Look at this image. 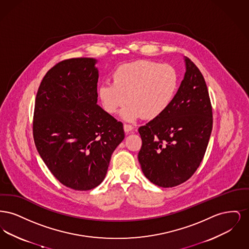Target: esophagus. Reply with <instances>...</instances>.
<instances>
[{
    "label": "esophagus",
    "instance_id": "obj_1",
    "mask_svg": "<svg viewBox=\"0 0 249 249\" xmlns=\"http://www.w3.org/2000/svg\"><path fill=\"white\" fill-rule=\"evenodd\" d=\"M123 128H124V130H125V132H127V133H129V132H131V131L133 130V127H132L131 125H129V124H124Z\"/></svg>",
    "mask_w": 249,
    "mask_h": 249
}]
</instances>
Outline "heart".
Instances as JSON below:
<instances>
[{
  "mask_svg": "<svg viewBox=\"0 0 249 249\" xmlns=\"http://www.w3.org/2000/svg\"><path fill=\"white\" fill-rule=\"evenodd\" d=\"M179 87V74L170 64L137 60L120 65L113 73V83L102 84L98 94L105 110L133 122L143 117L155 119L172 106Z\"/></svg>",
  "mask_w": 249,
  "mask_h": 249,
  "instance_id": "b5f03b06",
  "label": "heart"
}]
</instances>
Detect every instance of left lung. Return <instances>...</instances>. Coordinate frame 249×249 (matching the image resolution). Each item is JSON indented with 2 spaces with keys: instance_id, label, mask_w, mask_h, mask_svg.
Wrapping results in <instances>:
<instances>
[{
  "instance_id": "obj_1",
  "label": "left lung",
  "mask_w": 249,
  "mask_h": 249,
  "mask_svg": "<svg viewBox=\"0 0 249 249\" xmlns=\"http://www.w3.org/2000/svg\"><path fill=\"white\" fill-rule=\"evenodd\" d=\"M186 72L170 108L139 128L144 177L162 188L178 186L201 164L213 128L208 89L198 67L184 57Z\"/></svg>"
}]
</instances>
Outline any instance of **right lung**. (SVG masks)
Wrapping results in <instances>:
<instances>
[{"mask_svg": "<svg viewBox=\"0 0 249 249\" xmlns=\"http://www.w3.org/2000/svg\"><path fill=\"white\" fill-rule=\"evenodd\" d=\"M97 62L92 58L60 61L47 72L36 95L37 151L52 175L71 190L99 186L125 136L123 124L97 105Z\"/></svg>", "mask_w": 249, "mask_h": 249, "instance_id": "right-lung-1", "label": "right lung"}]
</instances>
